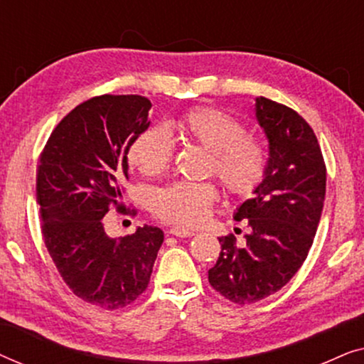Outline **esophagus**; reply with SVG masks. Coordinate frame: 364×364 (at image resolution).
I'll return each mask as SVG.
<instances>
[{
  "label": "esophagus",
  "mask_w": 364,
  "mask_h": 364,
  "mask_svg": "<svg viewBox=\"0 0 364 364\" xmlns=\"http://www.w3.org/2000/svg\"><path fill=\"white\" fill-rule=\"evenodd\" d=\"M168 233L173 237H181V238H186V237H192L193 235V230H188V228H183V227H172Z\"/></svg>",
  "instance_id": "obj_1"
}]
</instances>
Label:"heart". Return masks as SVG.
<instances>
[{
  "label": "heart",
  "instance_id": "1",
  "mask_svg": "<svg viewBox=\"0 0 364 364\" xmlns=\"http://www.w3.org/2000/svg\"><path fill=\"white\" fill-rule=\"evenodd\" d=\"M183 137L212 152L215 173L227 191L248 196L265 176L267 152L257 139L230 114L200 107L183 114L171 124ZM173 144L166 127L152 126L142 131L129 147V162L146 176H157L167 168ZM217 192L210 183L176 182L154 196V212L164 220L197 225L208 215Z\"/></svg>",
  "mask_w": 364,
  "mask_h": 364
}]
</instances>
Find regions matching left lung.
<instances>
[{"instance_id":"left-lung-1","label":"left lung","mask_w":364,"mask_h":364,"mask_svg":"<svg viewBox=\"0 0 364 364\" xmlns=\"http://www.w3.org/2000/svg\"><path fill=\"white\" fill-rule=\"evenodd\" d=\"M255 117L268 141L265 176L233 218L248 220L247 243L220 237L222 252L208 282L237 305L280 290L300 270L320 223L326 167L313 129L293 109L255 97Z\"/></svg>"}]
</instances>
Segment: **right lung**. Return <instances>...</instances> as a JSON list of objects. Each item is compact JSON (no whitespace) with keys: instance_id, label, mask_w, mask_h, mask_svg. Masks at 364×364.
I'll return each mask as SVG.
<instances>
[{"instance_id":"1","label":"right lung","mask_w":364,"mask_h":364,"mask_svg":"<svg viewBox=\"0 0 364 364\" xmlns=\"http://www.w3.org/2000/svg\"><path fill=\"white\" fill-rule=\"evenodd\" d=\"M142 96H99L74 107L39 159L36 197L44 243L63 280L104 310L127 306L146 290L164 242L159 227L112 238L102 218L122 200L129 147L151 126Z\"/></svg>"}]
</instances>
